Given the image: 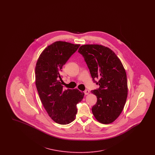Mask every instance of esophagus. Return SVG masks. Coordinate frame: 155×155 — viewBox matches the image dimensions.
Masks as SVG:
<instances>
[{
    "instance_id": "1",
    "label": "esophagus",
    "mask_w": 155,
    "mask_h": 155,
    "mask_svg": "<svg viewBox=\"0 0 155 155\" xmlns=\"http://www.w3.org/2000/svg\"><path fill=\"white\" fill-rule=\"evenodd\" d=\"M84 94H85V95H88L89 94V91L88 89H86L85 91H84Z\"/></svg>"
}]
</instances>
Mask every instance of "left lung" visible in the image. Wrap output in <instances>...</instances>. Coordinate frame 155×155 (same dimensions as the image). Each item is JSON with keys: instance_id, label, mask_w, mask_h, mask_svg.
Wrapping results in <instances>:
<instances>
[{"instance_id": "obj_1", "label": "left lung", "mask_w": 155, "mask_h": 155, "mask_svg": "<svg viewBox=\"0 0 155 155\" xmlns=\"http://www.w3.org/2000/svg\"><path fill=\"white\" fill-rule=\"evenodd\" d=\"M78 52L84 57L94 82L99 85V88L91 91L97 97L92 113L99 122L111 123L120 116L126 102L128 86L125 69L114 52L102 45H82Z\"/></svg>"}]
</instances>
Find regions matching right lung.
Here are the masks:
<instances>
[{
	"instance_id": "right-lung-1",
	"label": "right lung",
	"mask_w": 155,
	"mask_h": 155,
	"mask_svg": "<svg viewBox=\"0 0 155 155\" xmlns=\"http://www.w3.org/2000/svg\"><path fill=\"white\" fill-rule=\"evenodd\" d=\"M80 45L57 41L42 52L35 67V84L45 110L56 123L64 125L73 121L77 104L84 93L77 89L63 90L61 69Z\"/></svg>"
}]
</instances>
